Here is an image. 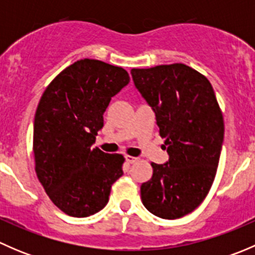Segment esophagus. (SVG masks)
<instances>
[{"mask_svg": "<svg viewBox=\"0 0 255 255\" xmlns=\"http://www.w3.org/2000/svg\"><path fill=\"white\" fill-rule=\"evenodd\" d=\"M125 159H126V161H127L128 164H134V163H137L138 160H139L137 156H130V155H126Z\"/></svg>", "mask_w": 255, "mask_h": 255, "instance_id": "1", "label": "esophagus"}]
</instances>
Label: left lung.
<instances>
[{
  "instance_id": "8db88e82",
  "label": "left lung",
  "mask_w": 255,
  "mask_h": 255,
  "mask_svg": "<svg viewBox=\"0 0 255 255\" xmlns=\"http://www.w3.org/2000/svg\"><path fill=\"white\" fill-rule=\"evenodd\" d=\"M133 82L155 113L169 160L151 163L140 186L144 207L165 220L184 217L210 191L222 150L225 125L210 81L185 64L132 69Z\"/></svg>"
}]
</instances>
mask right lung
<instances>
[{
  "label": "right lung",
  "instance_id": "1",
  "mask_svg": "<svg viewBox=\"0 0 255 255\" xmlns=\"http://www.w3.org/2000/svg\"><path fill=\"white\" fill-rule=\"evenodd\" d=\"M128 82L123 68L81 59L61 71L40 99L33 132L35 171L66 215L87 217L101 211L112 184L123 175V155L91 145L110 101Z\"/></svg>",
  "mask_w": 255,
  "mask_h": 255
}]
</instances>
